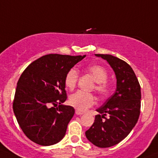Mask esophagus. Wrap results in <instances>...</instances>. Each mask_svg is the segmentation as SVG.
Here are the masks:
<instances>
[{
    "mask_svg": "<svg viewBox=\"0 0 158 158\" xmlns=\"http://www.w3.org/2000/svg\"><path fill=\"white\" fill-rule=\"evenodd\" d=\"M76 115H82V114H83V112L79 111V110H76Z\"/></svg>",
    "mask_w": 158,
    "mask_h": 158,
    "instance_id": "1",
    "label": "esophagus"
}]
</instances>
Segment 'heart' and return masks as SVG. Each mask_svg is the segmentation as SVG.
Segmentation results:
<instances>
[{
  "label": "heart",
  "instance_id": "heart-1",
  "mask_svg": "<svg viewBox=\"0 0 158 158\" xmlns=\"http://www.w3.org/2000/svg\"><path fill=\"white\" fill-rule=\"evenodd\" d=\"M87 72L93 77L96 81V91L102 96H106L110 92V85L106 82L108 74L103 67L98 65H89L86 68ZM79 73L76 69H71L66 73L65 77V85L69 89L73 90L77 83ZM69 102L73 106L79 111H85L87 109L94 105L96 102V97L93 93L83 91H77L73 93L69 97Z\"/></svg>",
  "mask_w": 158,
  "mask_h": 158
}]
</instances>
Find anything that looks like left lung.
<instances>
[{
    "label": "left lung",
    "mask_w": 158,
    "mask_h": 158,
    "mask_svg": "<svg viewBox=\"0 0 158 158\" xmlns=\"http://www.w3.org/2000/svg\"><path fill=\"white\" fill-rule=\"evenodd\" d=\"M95 56L107 61L116 78V91L96 110L99 114L85 131L93 144L106 148L120 143L134 127L140 116L141 93L138 79L126 62L111 55Z\"/></svg>",
    "instance_id": "left-lung-1"
}]
</instances>
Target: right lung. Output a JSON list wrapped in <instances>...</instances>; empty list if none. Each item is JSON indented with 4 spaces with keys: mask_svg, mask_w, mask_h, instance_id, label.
<instances>
[{
    "mask_svg": "<svg viewBox=\"0 0 158 158\" xmlns=\"http://www.w3.org/2000/svg\"><path fill=\"white\" fill-rule=\"evenodd\" d=\"M85 57L46 55L31 62L21 75L13 110L31 141L50 146L64 137L75 113L73 106L62 104L67 99L64 80L69 70Z\"/></svg>",
    "mask_w": 158,
    "mask_h": 158,
    "instance_id": "obj_1",
    "label": "right lung"
}]
</instances>
